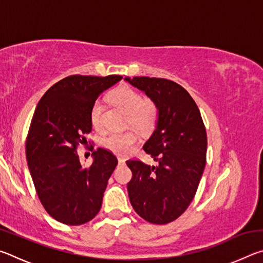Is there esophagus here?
Returning a JSON list of instances; mask_svg holds the SVG:
<instances>
[{"label": "esophagus", "instance_id": "obj_1", "mask_svg": "<svg viewBox=\"0 0 263 263\" xmlns=\"http://www.w3.org/2000/svg\"><path fill=\"white\" fill-rule=\"evenodd\" d=\"M118 162H119V164H123V163H125V160L119 157V158H118Z\"/></svg>", "mask_w": 263, "mask_h": 263}]
</instances>
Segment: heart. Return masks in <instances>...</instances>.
<instances>
[{"label":"heart","instance_id":"b5f03b06","mask_svg":"<svg viewBox=\"0 0 263 263\" xmlns=\"http://www.w3.org/2000/svg\"><path fill=\"white\" fill-rule=\"evenodd\" d=\"M109 100L126 114L127 123L136 130L142 133L153 130L158 119V108L153 101L142 100L139 92L126 84H121L116 88L110 94ZM89 118L91 125L100 130L102 127V104L100 101L92 104ZM136 141L137 137L131 131L110 133L103 139V146L111 152L124 154L133 147Z\"/></svg>","mask_w":263,"mask_h":263}]
</instances>
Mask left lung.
<instances>
[{
    "label": "left lung",
    "mask_w": 263,
    "mask_h": 263,
    "mask_svg": "<svg viewBox=\"0 0 263 263\" xmlns=\"http://www.w3.org/2000/svg\"><path fill=\"white\" fill-rule=\"evenodd\" d=\"M144 91L159 110L157 127L144 151L157 161L148 166L127 160V183L135 211L152 224H168L190 205L206 163V131L197 104L183 87L159 78H125Z\"/></svg>",
    "instance_id": "obj_1"
}]
</instances>
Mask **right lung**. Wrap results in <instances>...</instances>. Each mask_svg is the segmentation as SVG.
Returning a JSON list of instances; mask_svg holds the SVG:
<instances>
[{"label": "right lung", "mask_w": 263, "mask_h": 263, "mask_svg": "<svg viewBox=\"0 0 263 263\" xmlns=\"http://www.w3.org/2000/svg\"><path fill=\"white\" fill-rule=\"evenodd\" d=\"M122 79L70 75L53 84L34 110L25 142L26 160L43 206L62 224L82 225L100 211L117 158L99 148L90 166L83 167L77 151L88 144L92 104Z\"/></svg>", "instance_id": "right-lung-1"}]
</instances>
